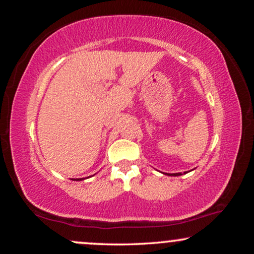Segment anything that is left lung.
<instances>
[{
	"instance_id": "obj_1",
	"label": "left lung",
	"mask_w": 254,
	"mask_h": 254,
	"mask_svg": "<svg viewBox=\"0 0 254 254\" xmlns=\"http://www.w3.org/2000/svg\"><path fill=\"white\" fill-rule=\"evenodd\" d=\"M169 175L170 176H182V173H172V175L171 173H169Z\"/></svg>"
}]
</instances>
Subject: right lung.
Listing matches in <instances>:
<instances>
[{
	"label": "right lung",
	"mask_w": 254,
	"mask_h": 254,
	"mask_svg": "<svg viewBox=\"0 0 254 254\" xmlns=\"http://www.w3.org/2000/svg\"><path fill=\"white\" fill-rule=\"evenodd\" d=\"M82 179V178H81ZM81 179H76V180H81Z\"/></svg>",
	"instance_id": "obj_1"
}]
</instances>
